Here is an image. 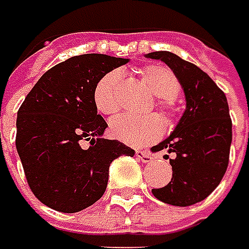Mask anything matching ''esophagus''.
<instances>
[{"label":"esophagus","mask_w":249,"mask_h":249,"mask_svg":"<svg viewBox=\"0 0 249 249\" xmlns=\"http://www.w3.org/2000/svg\"><path fill=\"white\" fill-rule=\"evenodd\" d=\"M136 157L143 161V162H151L153 161V154L150 151H142V150H137L136 151Z\"/></svg>","instance_id":"34e87169"}]
</instances>
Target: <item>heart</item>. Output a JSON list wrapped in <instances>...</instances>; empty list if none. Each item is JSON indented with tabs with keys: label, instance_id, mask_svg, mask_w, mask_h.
<instances>
[{
	"label": "heart",
	"instance_id": "b5f03b06",
	"mask_svg": "<svg viewBox=\"0 0 249 249\" xmlns=\"http://www.w3.org/2000/svg\"><path fill=\"white\" fill-rule=\"evenodd\" d=\"M140 75L150 91L158 98L157 106L171 118L175 112V96L179 93L180 84L178 77L164 66H147L140 70ZM122 71L112 70L96 82L93 89V104L104 115H113L119 110V85ZM164 130L162 119L158 115L129 116L123 115L112 119L109 124L110 134L119 142L129 145H144L157 140Z\"/></svg>",
	"mask_w": 249,
	"mask_h": 249
}]
</instances>
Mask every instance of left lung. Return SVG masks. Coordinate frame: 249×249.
Segmentation results:
<instances>
[{
    "label": "left lung",
    "mask_w": 249,
    "mask_h": 249,
    "mask_svg": "<svg viewBox=\"0 0 249 249\" xmlns=\"http://www.w3.org/2000/svg\"><path fill=\"white\" fill-rule=\"evenodd\" d=\"M145 57L161 60L172 70L186 101L174 131L153 147L154 151L168 150L175 157L169 158L171 182L151 192L168 205L192 206L217 188L229 165L232 124L227 98L205 71L179 56L153 52Z\"/></svg>",
    "instance_id": "obj_1"
}]
</instances>
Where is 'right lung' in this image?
Returning a JSON list of instances; mask_svg holds the SVG:
<instances>
[{"mask_svg":"<svg viewBox=\"0 0 249 249\" xmlns=\"http://www.w3.org/2000/svg\"><path fill=\"white\" fill-rule=\"evenodd\" d=\"M129 61L96 53L70 57L46 71L19 107L17 150L32 192L47 207H89L105 193L112 161L134 156L126 144L102 137L107 124L93 104L96 82Z\"/></svg>","mask_w":249,"mask_h":249,"instance_id":"1","label":"right lung"}]
</instances>
